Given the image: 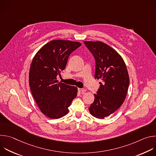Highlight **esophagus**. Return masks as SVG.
Returning a JSON list of instances; mask_svg holds the SVG:
<instances>
[{"label": "esophagus", "mask_w": 156, "mask_h": 156, "mask_svg": "<svg viewBox=\"0 0 156 156\" xmlns=\"http://www.w3.org/2000/svg\"><path fill=\"white\" fill-rule=\"evenodd\" d=\"M78 90L79 92H81L82 93H84L86 91V90H84V89H82V88H78Z\"/></svg>", "instance_id": "34e87169"}]
</instances>
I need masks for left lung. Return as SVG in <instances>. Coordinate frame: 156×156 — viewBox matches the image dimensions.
Masks as SVG:
<instances>
[{
  "label": "left lung",
  "mask_w": 156,
  "mask_h": 156,
  "mask_svg": "<svg viewBox=\"0 0 156 156\" xmlns=\"http://www.w3.org/2000/svg\"><path fill=\"white\" fill-rule=\"evenodd\" d=\"M96 61V79H101L90 114L99 119L109 116L123 103L129 86V76L122 57L113 48L101 41H84Z\"/></svg>",
  "instance_id": "8db88e82"
}]
</instances>
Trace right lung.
<instances>
[{
    "mask_svg": "<svg viewBox=\"0 0 156 156\" xmlns=\"http://www.w3.org/2000/svg\"><path fill=\"white\" fill-rule=\"evenodd\" d=\"M81 45L78 42L53 40L42 46L33 59L30 90L42 113L49 118L57 119L67 114L77 95L76 87L58 83L57 76L65 69L70 55Z\"/></svg>",
    "mask_w": 156,
    "mask_h": 156,
    "instance_id": "right-lung-1",
    "label": "right lung"
}]
</instances>
